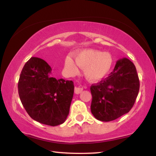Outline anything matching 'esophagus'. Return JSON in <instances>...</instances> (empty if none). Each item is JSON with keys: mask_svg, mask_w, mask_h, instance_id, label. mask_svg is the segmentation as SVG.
Wrapping results in <instances>:
<instances>
[{"mask_svg": "<svg viewBox=\"0 0 156 156\" xmlns=\"http://www.w3.org/2000/svg\"><path fill=\"white\" fill-rule=\"evenodd\" d=\"M83 90V88L80 87H75V88H74V93L76 94H80L82 92Z\"/></svg>", "mask_w": 156, "mask_h": 156, "instance_id": "obj_1", "label": "esophagus"}]
</instances>
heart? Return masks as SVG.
Returning <instances> with one entry per match:
<instances>
[{
    "label": "heart",
    "mask_w": 156,
    "mask_h": 156,
    "mask_svg": "<svg viewBox=\"0 0 156 156\" xmlns=\"http://www.w3.org/2000/svg\"><path fill=\"white\" fill-rule=\"evenodd\" d=\"M74 62L71 57L68 56L65 60V68L68 73L74 74L78 72L77 65L84 69V74L87 80L97 82L106 78L112 72L114 59L108 52L94 49H85L75 53Z\"/></svg>",
    "instance_id": "obj_1"
}]
</instances>
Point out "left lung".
Segmentation results:
<instances>
[{
    "label": "left lung",
    "mask_w": 156,
    "mask_h": 156,
    "mask_svg": "<svg viewBox=\"0 0 156 156\" xmlns=\"http://www.w3.org/2000/svg\"><path fill=\"white\" fill-rule=\"evenodd\" d=\"M139 79L135 65L127 58L116 62L105 80L90 87L91 112L101 121H111L129 112L139 91Z\"/></svg>",
    "instance_id": "left-lung-1"
}]
</instances>
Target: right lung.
<instances>
[{
	"label": "right lung",
	"mask_w": 156,
	"mask_h": 156,
	"mask_svg": "<svg viewBox=\"0 0 156 156\" xmlns=\"http://www.w3.org/2000/svg\"><path fill=\"white\" fill-rule=\"evenodd\" d=\"M52 68L43 59L31 57L25 63L18 81L23 106L34 120L43 124L60 125L69 114L74 83L50 76Z\"/></svg>",
	"instance_id": "add662e5"
}]
</instances>
